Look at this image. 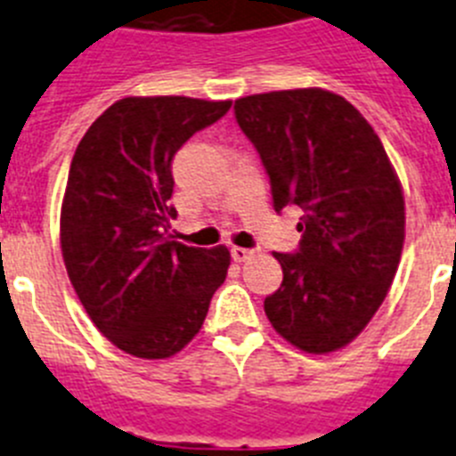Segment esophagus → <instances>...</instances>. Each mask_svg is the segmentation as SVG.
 <instances>
[{"label": "esophagus", "mask_w": 456, "mask_h": 456, "mask_svg": "<svg viewBox=\"0 0 456 456\" xmlns=\"http://www.w3.org/2000/svg\"><path fill=\"white\" fill-rule=\"evenodd\" d=\"M253 248H244V247H231V256L235 263H244V260H248V257L253 256Z\"/></svg>", "instance_id": "obj_1"}]
</instances>
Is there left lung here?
<instances>
[{
  "mask_svg": "<svg viewBox=\"0 0 456 456\" xmlns=\"http://www.w3.org/2000/svg\"><path fill=\"white\" fill-rule=\"evenodd\" d=\"M235 118L263 159L273 209L301 212L299 248L273 253L283 283L265 313L294 347L336 352L368 326L400 265V180L372 125L324 88L247 95Z\"/></svg>",
  "mask_w": 456,
  "mask_h": 456,
  "instance_id": "1",
  "label": "left lung"
}]
</instances>
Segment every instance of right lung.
<instances>
[{
  "label": "right lung",
  "mask_w": 456,
  "mask_h": 456,
  "mask_svg": "<svg viewBox=\"0 0 456 456\" xmlns=\"http://www.w3.org/2000/svg\"><path fill=\"white\" fill-rule=\"evenodd\" d=\"M231 100L123 98L79 141L61 205L68 278L93 324L136 358H168L191 342L231 251L171 240V162Z\"/></svg>",
  "instance_id": "1"
}]
</instances>
